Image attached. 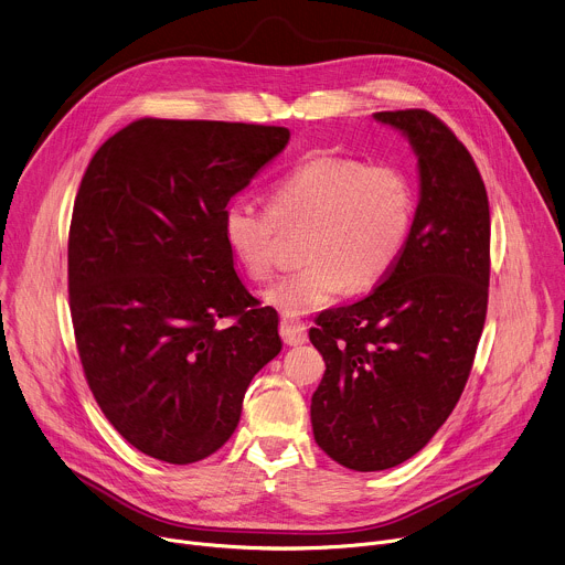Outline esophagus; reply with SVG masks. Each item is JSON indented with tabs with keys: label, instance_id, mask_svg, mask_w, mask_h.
<instances>
[{
	"label": "esophagus",
	"instance_id": "esophagus-1",
	"mask_svg": "<svg viewBox=\"0 0 565 565\" xmlns=\"http://www.w3.org/2000/svg\"><path fill=\"white\" fill-rule=\"evenodd\" d=\"M279 333H281V340L288 344V347H299L306 342V324L295 317H284L279 321Z\"/></svg>",
	"mask_w": 565,
	"mask_h": 565
}]
</instances>
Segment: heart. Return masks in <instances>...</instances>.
Here are the masks:
<instances>
[{"mask_svg":"<svg viewBox=\"0 0 565 565\" xmlns=\"http://www.w3.org/2000/svg\"><path fill=\"white\" fill-rule=\"evenodd\" d=\"M416 218V188L395 163L358 156L315 153L281 174L270 207L234 196L223 207V238L253 279L266 281L277 266L281 230L299 232V270L268 290L286 315L333 303L347 288L377 286L407 248Z\"/></svg>","mask_w":565,"mask_h":565,"instance_id":"heart-1","label":"heart"}]
</instances>
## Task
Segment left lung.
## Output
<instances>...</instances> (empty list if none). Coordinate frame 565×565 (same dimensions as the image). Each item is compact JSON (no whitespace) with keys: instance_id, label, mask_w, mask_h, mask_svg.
Returning <instances> with one entry per match:
<instances>
[{"instance_id":"left-lung-1","label":"left lung","mask_w":565,"mask_h":565,"mask_svg":"<svg viewBox=\"0 0 565 565\" xmlns=\"http://www.w3.org/2000/svg\"><path fill=\"white\" fill-rule=\"evenodd\" d=\"M418 153L420 203L407 248L364 299L319 312L327 362L310 402L315 443L355 471L418 454L454 412L486 327L490 203L467 147L431 111H377Z\"/></svg>"}]
</instances>
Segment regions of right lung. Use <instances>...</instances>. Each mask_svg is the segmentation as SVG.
Segmentation results:
<instances>
[{
	"label": "right lung",
	"instance_id": "add662e5",
	"mask_svg": "<svg viewBox=\"0 0 565 565\" xmlns=\"http://www.w3.org/2000/svg\"><path fill=\"white\" fill-rule=\"evenodd\" d=\"M288 138L275 125L140 118L79 183L77 355L105 418L151 458L190 465L223 447L250 380L281 351L277 310L236 277L221 216Z\"/></svg>",
	"mask_w": 565,
	"mask_h": 565
}]
</instances>
